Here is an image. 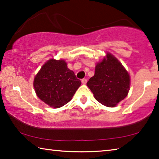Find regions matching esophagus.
Masks as SVG:
<instances>
[{"mask_svg":"<svg viewBox=\"0 0 159 159\" xmlns=\"http://www.w3.org/2000/svg\"><path fill=\"white\" fill-rule=\"evenodd\" d=\"M81 83H82L83 84H86V83H87V79H83L81 80Z\"/></svg>","mask_w":159,"mask_h":159,"instance_id":"obj_1","label":"esophagus"}]
</instances>
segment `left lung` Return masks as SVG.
<instances>
[{
  "label": "left lung",
  "mask_w": 159,
  "mask_h": 159,
  "mask_svg": "<svg viewBox=\"0 0 159 159\" xmlns=\"http://www.w3.org/2000/svg\"><path fill=\"white\" fill-rule=\"evenodd\" d=\"M95 98L107 107H114L126 97L130 89V76L112 54L97 63L95 74L87 82Z\"/></svg>",
  "instance_id": "obj_1"
}]
</instances>
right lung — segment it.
<instances>
[{"instance_id": "obj_1", "label": "right lung", "mask_w": 159, "mask_h": 159, "mask_svg": "<svg viewBox=\"0 0 159 159\" xmlns=\"http://www.w3.org/2000/svg\"><path fill=\"white\" fill-rule=\"evenodd\" d=\"M81 82L63 60L50 59L35 75L34 87L38 97L51 107L60 108L71 100Z\"/></svg>"}]
</instances>
